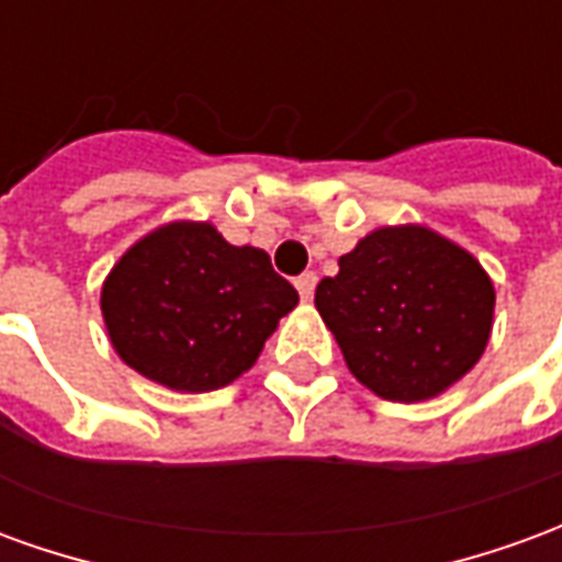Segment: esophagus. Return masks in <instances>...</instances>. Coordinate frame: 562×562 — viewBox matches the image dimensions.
<instances>
[{
	"label": "esophagus",
	"instance_id": "34e87169",
	"mask_svg": "<svg viewBox=\"0 0 562 562\" xmlns=\"http://www.w3.org/2000/svg\"><path fill=\"white\" fill-rule=\"evenodd\" d=\"M316 282H318L316 273H301V277L294 280V289H297V294H301L304 301H310V297L316 294Z\"/></svg>",
	"mask_w": 562,
	"mask_h": 562
}]
</instances>
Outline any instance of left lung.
Returning <instances> with one entry per match:
<instances>
[{
  "mask_svg": "<svg viewBox=\"0 0 562 562\" xmlns=\"http://www.w3.org/2000/svg\"><path fill=\"white\" fill-rule=\"evenodd\" d=\"M316 310L358 382L397 403L427 401L482 358L494 285L446 237L403 225L367 234L316 289Z\"/></svg>",
  "mask_w": 562,
  "mask_h": 562,
  "instance_id": "8db88e82",
  "label": "left lung"
}]
</instances>
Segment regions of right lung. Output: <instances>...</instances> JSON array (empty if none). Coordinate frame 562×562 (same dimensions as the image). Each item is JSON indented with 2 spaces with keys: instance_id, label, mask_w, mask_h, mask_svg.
<instances>
[{
  "instance_id": "1",
  "label": "right lung",
  "mask_w": 562,
  "mask_h": 562,
  "mask_svg": "<svg viewBox=\"0 0 562 562\" xmlns=\"http://www.w3.org/2000/svg\"><path fill=\"white\" fill-rule=\"evenodd\" d=\"M297 292L256 246L207 222H173L120 258L102 289L111 342L128 367L173 391H213L256 364Z\"/></svg>"
}]
</instances>
